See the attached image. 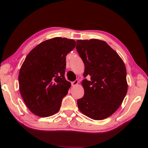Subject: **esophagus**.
I'll use <instances>...</instances> for the list:
<instances>
[{"mask_svg":"<svg viewBox=\"0 0 148 148\" xmlns=\"http://www.w3.org/2000/svg\"><path fill=\"white\" fill-rule=\"evenodd\" d=\"M78 83H79V81H78V79H76L74 81H73V82H72L71 84H72V86H74L77 85Z\"/></svg>","mask_w":148,"mask_h":148,"instance_id":"esophagus-1","label":"esophagus"}]
</instances>
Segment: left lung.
Returning <instances> with one entry per match:
<instances>
[{"mask_svg":"<svg viewBox=\"0 0 148 148\" xmlns=\"http://www.w3.org/2000/svg\"><path fill=\"white\" fill-rule=\"evenodd\" d=\"M76 48L84 64V94L77 100L79 111L100 120L112 115L127 93L126 67L114 49L99 39L77 40Z\"/></svg>","mask_w":148,"mask_h":148,"instance_id":"1","label":"left lung"}]
</instances>
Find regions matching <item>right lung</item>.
<instances>
[{
    "instance_id": "1",
    "label": "right lung",
    "mask_w": 148,
    "mask_h": 148,
    "mask_svg": "<svg viewBox=\"0 0 148 148\" xmlns=\"http://www.w3.org/2000/svg\"><path fill=\"white\" fill-rule=\"evenodd\" d=\"M76 46L73 39L55 37L40 43L21 65L19 88L30 111L40 117L57 112L71 84L65 78L66 56Z\"/></svg>"
}]
</instances>
